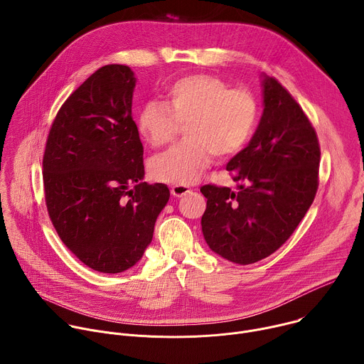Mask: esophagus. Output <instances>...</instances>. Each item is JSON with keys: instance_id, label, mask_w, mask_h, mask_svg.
Returning <instances> with one entry per match:
<instances>
[{"instance_id": "34e87169", "label": "esophagus", "mask_w": 364, "mask_h": 364, "mask_svg": "<svg viewBox=\"0 0 364 364\" xmlns=\"http://www.w3.org/2000/svg\"><path fill=\"white\" fill-rule=\"evenodd\" d=\"M188 193H191V188L188 186H181V184L171 186V194L174 197H183V196H186Z\"/></svg>"}]
</instances>
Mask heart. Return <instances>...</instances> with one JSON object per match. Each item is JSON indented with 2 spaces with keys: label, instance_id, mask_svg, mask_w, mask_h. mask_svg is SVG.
<instances>
[{
  "label": "heart",
  "instance_id": "obj_1",
  "mask_svg": "<svg viewBox=\"0 0 364 364\" xmlns=\"http://www.w3.org/2000/svg\"><path fill=\"white\" fill-rule=\"evenodd\" d=\"M166 95L167 105L148 102L138 119L141 134L155 148L171 144L187 127V141L152 161L151 173L159 181L190 184L213 155L235 157L249 142L257 103L246 87H230L213 75H191L173 82Z\"/></svg>",
  "mask_w": 364,
  "mask_h": 364
}]
</instances>
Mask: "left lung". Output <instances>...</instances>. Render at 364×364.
I'll return each instance as SVG.
<instances>
[{
    "mask_svg": "<svg viewBox=\"0 0 364 364\" xmlns=\"http://www.w3.org/2000/svg\"><path fill=\"white\" fill-rule=\"evenodd\" d=\"M264 115L246 148L228 163L237 190L205 184L201 230L209 247L239 265L278 250L294 233L318 188L320 142L292 95L264 79Z\"/></svg>",
    "mask_w": 364,
    "mask_h": 364,
    "instance_id": "8db88e82",
    "label": "left lung"
}]
</instances>
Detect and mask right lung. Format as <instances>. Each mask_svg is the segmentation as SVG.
Masks as SVG:
<instances>
[{"mask_svg": "<svg viewBox=\"0 0 364 364\" xmlns=\"http://www.w3.org/2000/svg\"><path fill=\"white\" fill-rule=\"evenodd\" d=\"M134 87L128 66L97 69L65 100L43 155L51 223L79 261L103 274L139 261L170 198L166 184L142 181Z\"/></svg>", "mask_w": 364, "mask_h": 364, "instance_id": "obj_1", "label": "right lung"}]
</instances>
